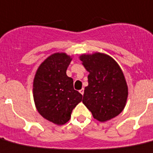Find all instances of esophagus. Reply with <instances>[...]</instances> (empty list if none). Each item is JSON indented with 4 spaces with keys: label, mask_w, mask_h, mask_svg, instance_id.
Listing matches in <instances>:
<instances>
[{
    "label": "esophagus",
    "mask_w": 153,
    "mask_h": 153,
    "mask_svg": "<svg viewBox=\"0 0 153 153\" xmlns=\"http://www.w3.org/2000/svg\"><path fill=\"white\" fill-rule=\"evenodd\" d=\"M84 88L80 89V93H81V94H82V95H84Z\"/></svg>",
    "instance_id": "1"
}]
</instances>
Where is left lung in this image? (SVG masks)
<instances>
[{
  "instance_id": "8db88e82",
  "label": "left lung",
  "mask_w": 153,
  "mask_h": 153,
  "mask_svg": "<svg viewBox=\"0 0 153 153\" xmlns=\"http://www.w3.org/2000/svg\"><path fill=\"white\" fill-rule=\"evenodd\" d=\"M89 73L82 102L93 118L104 123L124 110L128 85L123 70L113 57L104 53H83L79 57Z\"/></svg>"
}]
</instances>
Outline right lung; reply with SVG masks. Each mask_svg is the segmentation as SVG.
I'll return each instance as SVG.
<instances>
[{
	"instance_id": "1",
	"label": "right lung",
	"mask_w": 153,
	"mask_h": 153,
	"mask_svg": "<svg viewBox=\"0 0 153 153\" xmlns=\"http://www.w3.org/2000/svg\"><path fill=\"white\" fill-rule=\"evenodd\" d=\"M73 56L57 52L47 57L38 67L33 80V98L38 112L57 126L71 118L82 95L73 88V80L66 75Z\"/></svg>"
}]
</instances>
